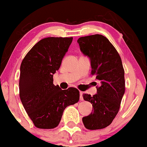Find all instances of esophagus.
I'll list each match as a JSON object with an SVG mask.
<instances>
[{
  "instance_id": "1",
  "label": "esophagus",
  "mask_w": 147,
  "mask_h": 147,
  "mask_svg": "<svg viewBox=\"0 0 147 147\" xmlns=\"http://www.w3.org/2000/svg\"><path fill=\"white\" fill-rule=\"evenodd\" d=\"M80 100H83V92H80Z\"/></svg>"
}]
</instances>
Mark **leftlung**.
I'll return each instance as SVG.
<instances>
[{
	"label": "left lung",
	"instance_id": "8db88e82",
	"mask_svg": "<svg viewBox=\"0 0 147 147\" xmlns=\"http://www.w3.org/2000/svg\"><path fill=\"white\" fill-rule=\"evenodd\" d=\"M80 50L90 59L92 72L100 81L94 96L84 94L83 99L92 104V111L83 117L88 129H102L111 124L119 110L125 91V71L121 59L113 45L100 34L78 39Z\"/></svg>",
	"mask_w": 147,
	"mask_h": 147
}]
</instances>
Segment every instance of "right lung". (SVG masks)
I'll return each instance as SVG.
<instances>
[{"label": "right lung", "mask_w": 147, "mask_h": 147, "mask_svg": "<svg viewBox=\"0 0 147 147\" xmlns=\"http://www.w3.org/2000/svg\"><path fill=\"white\" fill-rule=\"evenodd\" d=\"M72 42V37L45 38L31 49L21 63L20 96L36 127H56L64 109L80 98L77 88L62 90L54 85L53 78Z\"/></svg>", "instance_id": "add662e5"}]
</instances>
